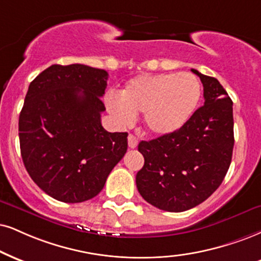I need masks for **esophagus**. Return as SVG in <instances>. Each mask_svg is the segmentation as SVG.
I'll use <instances>...</instances> for the list:
<instances>
[{
	"label": "esophagus",
	"mask_w": 261,
	"mask_h": 261,
	"mask_svg": "<svg viewBox=\"0 0 261 261\" xmlns=\"http://www.w3.org/2000/svg\"><path fill=\"white\" fill-rule=\"evenodd\" d=\"M128 146H129V149H136L138 146V139L133 136V134H129V136H128Z\"/></svg>",
	"instance_id": "esophagus-1"
}]
</instances>
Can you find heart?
<instances>
[{"mask_svg": "<svg viewBox=\"0 0 261 261\" xmlns=\"http://www.w3.org/2000/svg\"><path fill=\"white\" fill-rule=\"evenodd\" d=\"M201 96V82L192 73H157L129 80L120 98H106V106L123 125L130 124L136 115L143 114L146 129L165 137L181 129L191 120Z\"/></svg>", "mask_w": 261, "mask_h": 261, "instance_id": "heart-1", "label": "heart"}]
</instances>
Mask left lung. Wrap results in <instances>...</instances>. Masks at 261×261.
I'll return each instance as SVG.
<instances>
[{
  "mask_svg": "<svg viewBox=\"0 0 261 261\" xmlns=\"http://www.w3.org/2000/svg\"><path fill=\"white\" fill-rule=\"evenodd\" d=\"M191 71L203 85L204 105L181 129L138 145L145 160L137 173L138 191L167 212L205 201L223 182L232 159V100L217 79Z\"/></svg>",
  "mask_w": 261,
  "mask_h": 261,
  "instance_id": "obj_1",
  "label": "left lung"
}]
</instances>
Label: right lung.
Masks as SVG:
<instances>
[{"instance_id":"right-lung-1","label":"right lung","mask_w":261,"mask_h":261,"mask_svg":"<svg viewBox=\"0 0 261 261\" xmlns=\"http://www.w3.org/2000/svg\"><path fill=\"white\" fill-rule=\"evenodd\" d=\"M108 77L82 64H56L29 86L19 116L22 162L38 188L58 201L95 197L127 152L128 134L101 125Z\"/></svg>"}]
</instances>
